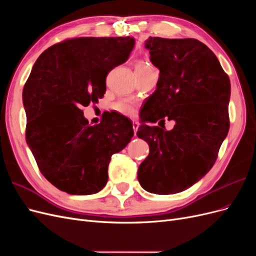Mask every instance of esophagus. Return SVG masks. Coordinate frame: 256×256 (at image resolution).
Wrapping results in <instances>:
<instances>
[{
  "label": "esophagus",
  "mask_w": 256,
  "mask_h": 256,
  "mask_svg": "<svg viewBox=\"0 0 256 256\" xmlns=\"http://www.w3.org/2000/svg\"><path fill=\"white\" fill-rule=\"evenodd\" d=\"M132 128H134V136H136V131H138V124L136 122H132Z\"/></svg>",
  "instance_id": "34e87169"
}]
</instances>
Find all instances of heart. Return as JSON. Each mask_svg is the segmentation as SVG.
I'll list each match as a JSON object with an SVG mask.
<instances>
[{
    "label": "heart",
    "instance_id": "heart-1",
    "mask_svg": "<svg viewBox=\"0 0 256 256\" xmlns=\"http://www.w3.org/2000/svg\"><path fill=\"white\" fill-rule=\"evenodd\" d=\"M152 68H154V67L150 64L146 63V62L140 60V62H138L136 65V72H145V70H148V69H152ZM115 109L125 115H131L134 113V104L129 102H126V100L116 104Z\"/></svg>",
    "mask_w": 256,
    "mask_h": 256
}]
</instances>
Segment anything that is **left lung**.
Wrapping results in <instances>:
<instances>
[{"mask_svg": "<svg viewBox=\"0 0 256 256\" xmlns=\"http://www.w3.org/2000/svg\"><path fill=\"white\" fill-rule=\"evenodd\" d=\"M145 47L160 74L140 113L136 134L148 143L150 154L138 180L146 191L173 194L198 182L218 158L230 129V82L214 52L198 40L150 37ZM166 119L176 122L170 132L160 126Z\"/></svg>", "mask_w": 256, "mask_h": 256, "instance_id": "obj_1", "label": "left lung"}]
</instances>
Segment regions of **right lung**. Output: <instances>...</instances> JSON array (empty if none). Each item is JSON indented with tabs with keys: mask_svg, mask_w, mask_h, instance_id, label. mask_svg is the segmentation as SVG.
Segmentation results:
<instances>
[{
	"mask_svg": "<svg viewBox=\"0 0 256 256\" xmlns=\"http://www.w3.org/2000/svg\"><path fill=\"white\" fill-rule=\"evenodd\" d=\"M134 47L132 37L70 38L35 62L22 92L26 138L40 171L58 189L76 196L102 190L112 154L132 138L124 115L111 112L90 126L82 108L104 97L108 74Z\"/></svg>",
	"mask_w": 256,
	"mask_h": 256,
	"instance_id": "obj_1",
	"label": "right lung"
}]
</instances>
